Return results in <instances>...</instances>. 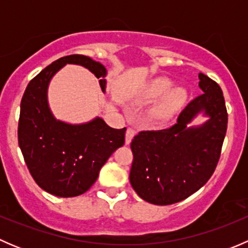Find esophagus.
Returning <instances> with one entry per match:
<instances>
[{"instance_id": "esophagus-1", "label": "esophagus", "mask_w": 248, "mask_h": 248, "mask_svg": "<svg viewBox=\"0 0 248 248\" xmlns=\"http://www.w3.org/2000/svg\"><path fill=\"white\" fill-rule=\"evenodd\" d=\"M134 134H136V131H134L133 128H131V127H128L127 128V132H126V144L129 145L131 144L132 139H133Z\"/></svg>"}]
</instances>
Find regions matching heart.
Instances as JSON below:
<instances>
[{
    "label": "heart",
    "instance_id": "heart-1",
    "mask_svg": "<svg viewBox=\"0 0 248 248\" xmlns=\"http://www.w3.org/2000/svg\"><path fill=\"white\" fill-rule=\"evenodd\" d=\"M172 86H174V85H172V82L169 79H166V78H158V79L154 80V81L147 86V89L145 90V92L142 93L141 97L142 101L149 102V103L159 101V99L165 97L172 89ZM185 98H186V92H185V90H173L171 93L162 101V103L154 110V117L157 120L168 119L172 112L176 111V110L184 104Z\"/></svg>",
    "mask_w": 248,
    "mask_h": 248
}]
</instances>
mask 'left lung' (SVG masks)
Returning a JSON list of instances; mask_svg holds the SVG:
<instances>
[{"mask_svg": "<svg viewBox=\"0 0 248 248\" xmlns=\"http://www.w3.org/2000/svg\"><path fill=\"white\" fill-rule=\"evenodd\" d=\"M202 94L180 112L177 122L159 131L139 132L129 181L137 194L155 205H170L188 198L211 177L221 156L228 114L221 87L199 73ZM199 113L208 121L191 126Z\"/></svg>", "mask_w": 248, "mask_h": 248, "instance_id": "obj_1", "label": "left lung"}]
</instances>
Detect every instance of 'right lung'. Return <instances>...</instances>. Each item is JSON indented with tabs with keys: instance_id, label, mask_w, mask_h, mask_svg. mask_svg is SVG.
I'll use <instances>...</instances> for the list:
<instances>
[{
	"instance_id": "add662e5",
	"label": "right lung",
	"mask_w": 248,
	"mask_h": 248,
	"mask_svg": "<svg viewBox=\"0 0 248 248\" xmlns=\"http://www.w3.org/2000/svg\"><path fill=\"white\" fill-rule=\"evenodd\" d=\"M67 63L89 69L106 91L103 64L84 55L61 57L29 82L17 127L19 146L33 180L47 193L62 198L80 196L96 182L112 152L124 144L126 133V127L111 128L101 117L81 124L55 119L47 103V86Z\"/></svg>"
}]
</instances>
